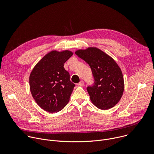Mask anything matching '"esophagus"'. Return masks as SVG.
<instances>
[{
  "instance_id": "34e87169",
  "label": "esophagus",
  "mask_w": 154,
  "mask_h": 154,
  "mask_svg": "<svg viewBox=\"0 0 154 154\" xmlns=\"http://www.w3.org/2000/svg\"><path fill=\"white\" fill-rule=\"evenodd\" d=\"M83 85H84V82L83 81V80H82V81H80L79 83H78V85L79 86H83Z\"/></svg>"
}]
</instances>
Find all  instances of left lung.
I'll list each match as a JSON object with an SVG mask.
<instances>
[{
  "label": "left lung",
  "instance_id": "1",
  "mask_svg": "<svg viewBox=\"0 0 154 154\" xmlns=\"http://www.w3.org/2000/svg\"><path fill=\"white\" fill-rule=\"evenodd\" d=\"M75 54L90 66L94 84L87 91L92 103L98 108L108 109L120 100L124 90L121 68L110 56L95 47L79 49Z\"/></svg>",
  "mask_w": 154,
  "mask_h": 154
}]
</instances>
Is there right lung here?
I'll return each instance as SVG.
<instances>
[{"label": "right lung", "instance_id": "add662e5", "mask_svg": "<svg viewBox=\"0 0 154 154\" xmlns=\"http://www.w3.org/2000/svg\"><path fill=\"white\" fill-rule=\"evenodd\" d=\"M72 52L52 51L35 66L29 77L30 90L36 103L49 113L61 111L69 102L75 85L64 64Z\"/></svg>", "mask_w": 154, "mask_h": 154}]
</instances>
